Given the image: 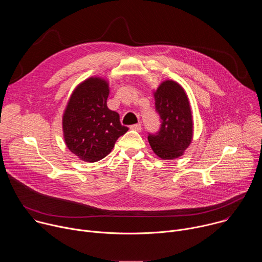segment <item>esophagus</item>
I'll use <instances>...</instances> for the list:
<instances>
[{"mask_svg":"<svg viewBox=\"0 0 262 262\" xmlns=\"http://www.w3.org/2000/svg\"><path fill=\"white\" fill-rule=\"evenodd\" d=\"M129 128H130V129H134V130H138V132H140V130L142 129V125H141V123L133 124V125H130V126H129Z\"/></svg>","mask_w":262,"mask_h":262,"instance_id":"esophagus-1","label":"esophagus"}]
</instances>
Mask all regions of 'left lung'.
<instances>
[{
    "mask_svg": "<svg viewBox=\"0 0 262 262\" xmlns=\"http://www.w3.org/2000/svg\"><path fill=\"white\" fill-rule=\"evenodd\" d=\"M156 111L161 118L158 133L149 134L148 142L163 160L181 157L193 138L190 102L183 88L174 81H166L155 92Z\"/></svg>",
    "mask_w": 262,
    "mask_h": 262,
    "instance_id": "obj_1",
    "label": "left lung"
}]
</instances>
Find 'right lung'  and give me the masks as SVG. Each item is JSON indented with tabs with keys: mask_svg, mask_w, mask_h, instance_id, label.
I'll list each match as a JSON object with an SVG mask.
<instances>
[{
	"mask_svg": "<svg viewBox=\"0 0 262 262\" xmlns=\"http://www.w3.org/2000/svg\"><path fill=\"white\" fill-rule=\"evenodd\" d=\"M108 84L90 78L73 91L63 115L64 140L79 159L94 163L106 157L117 139L128 128L120 123L119 114L106 105Z\"/></svg>",
	"mask_w": 262,
	"mask_h": 262,
	"instance_id": "obj_1",
	"label": "right lung"
}]
</instances>
